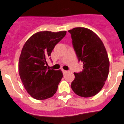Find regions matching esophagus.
<instances>
[{
    "mask_svg": "<svg viewBox=\"0 0 124 124\" xmlns=\"http://www.w3.org/2000/svg\"><path fill=\"white\" fill-rule=\"evenodd\" d=\"M62 72H63V74H65L66 73H67V72H68V71H65V70H62Z\"/></svg>",
    "mask_w": 124,
    "mask_h": 124,
    "instance_id": "obj_1",
    "label": "esophagus"
}]
</instances>
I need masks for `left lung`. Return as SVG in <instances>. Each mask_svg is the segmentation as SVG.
Returning <instances> with one entry per match:
<instances>
[{
  "label": "left lung",
  "mask_w": 124,
  "mask_h": 124,
  "mask_svg": "<svg viewBox=\"0 0 124 124\" xmlns=\"http://www.w3.org/2000/svg\"><path fill=\"white\" fill-rule=\"evenodd\" d=\"M72 46L78 62L83 63L81 72H74L71 88L81 97L95 96L108 78L109 61L102 41L93 31L83 27L70 30Z\"/></svg>",
  "instance_id": "8db88e82"
}]
</instances>
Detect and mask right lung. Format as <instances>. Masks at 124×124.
<instances>
[{
	"mask_svg": "<svg viewBox=\"0 0 124 124\" xmlns=\"http://www.w3.org/2000/svg\"><path fill=\"white\" fill-rule=\"evenodd\" d=\"M66 33V31H40L30 37L23 46L18 64L19 76L27 92L34 99H49L58 90L63 74L61 70L47 68L46 60Z\"/></svg>",
	"mask_w": 124,
	"mask_h": 124,
	"instance_id": "obj_1",
	"label": "right lung"
}]
</instances>
